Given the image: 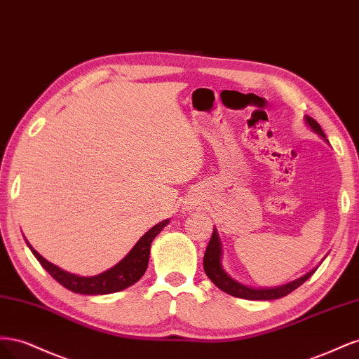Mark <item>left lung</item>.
Instances as JSON below:
<instances>
[{"label":"left lung","mask_w":359,"mask_h":359,"mask_svg":"<svg viewBox=\"0 0 359 359\" xmlns=\"http://www.w3.org/2000/svg\"><path fill=\"white\" fill-rule=\"evenodd\" d=\"M306 121L307 124L316 132L318 135H320L325 140V133L322 127L319 126V123L316 119H313L311 116H306ZM222 243H220V238L217 231L214 229L212 236L210 240L208 247H206V252L203 256V269L208 278L212 281V283L219 287L220 290L229 293L232 297L236 298H243V299H252V301H260V299H277L281 297H286L289 295L290 292H293L295 289H298L304 281H307L314 271H310L309 274H306L304 277L292 281V283L283 285V286H278V287H271V289H256V287H248L245 285L238 283L233 278H231L227 276L223 268H222Z\"/></svg>","instance_id":"8db88e82"}]
</instances>
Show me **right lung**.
Here are the masks:
<instances>
[{
	"label": "right lung",
	"mask_w": 359,
	"mask_h": 359,
	"mask_svg": "<svg viewBox=\"0 0 359 359\" xmlns=\"http://www.w3.org/2000/svg\"><path fill=\"white\" fill-rule=\"evenodd\" d=\"M168 223L169 220H165L156 224L154 227H151V229L136 243V245L130 250V253L121 260V262L94 277H81L76 274H70L67 271L58 268L57 265L48 262V260L40 256L28 243L27 244L32 255H34L40 262V265L66 289L74 293H82V295H104V293L119 292L135 285L136 281L145 274L149 260L151 243H153L154 238L161 232L163 227Z\"/></svg>",
	"instance_id": "1"
}]
</instances>
